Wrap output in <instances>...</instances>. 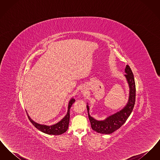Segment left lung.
Here are the masks:
<instances>
[{
    "instance_id": "obj_1",
    "label": "left lung",
    "mask_w": 160,
    "mask_h": 160,
    "mask_svg": "<svg viewBox=\"0 0 160 160\" xmlns=\"http://www.w3.org/2000/svg\"><path fill=\"white\" fill-rule=\"evenodd\" d=\"M125 72V77L129 85V93L128 101L127 105L119 112L109 116L104 121H97L89 114V108L87 105L89 119L91 122L92 128L97 132L101 134H109L116 130L121 128L122 125L126 122L129 115L131 113L136 102V84L132 70L128 65H127Z\"/></svg>"
}]
</instances>
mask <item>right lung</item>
Listing matches in <instances>:
<instances>
[{"instance_id":"right-lung-1","label":"right lung","mask_w":160,"mask_h":160,"mask_svg":"<svg viewBox=\"0 0 160 160\" xmlns=\"http://www.w3.org/2000/svg\"><path fill=\"white\" fill-rule=\"evenodd\" d=\"M75 101H76V100L74 98H72L69 101L67 114H66V116L61 120L60 122H59L54 125H53L48 126L46 125H41L37 122H34L27 113L28 118L31 123L37 129L42 131V132H44L47 134H51V135H61L62 134L65 132L68 129L69 122V118H70V114H69L70 108L72 106V104Z\"/></svg>"}]
</instances>
